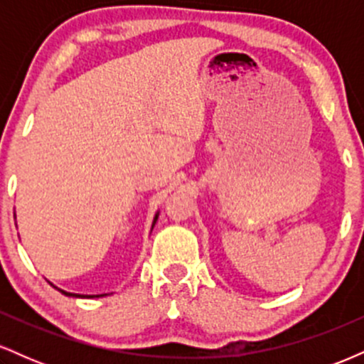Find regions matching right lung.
Segmentation results:
<instances>
[{
  "label": "right lung",
  "mask_w": 364,
  "mask_h": 364,
  "mask_svg": "<svg viewBox=\"0 0 364 364\" xmlns=\"http://www.w3.org/2000/svg\"><path fill=\"white\" fill-rule=\"evenodd\" d=\"M157 219H159V210L156 212V215H154V220H152V228H150V231H152L154 229V225H156V223H157ZM49 282V281H48ZM51 284V286L54 287V289H58L61 292V294H65V296H70V298H99V296H107V294H99V296H89V294H75V292H68V291H65V289H60V287L58 286H54L53 282H49Z\"/></svg>",
  "instance_id": "obj_1"
}]
</instances>
